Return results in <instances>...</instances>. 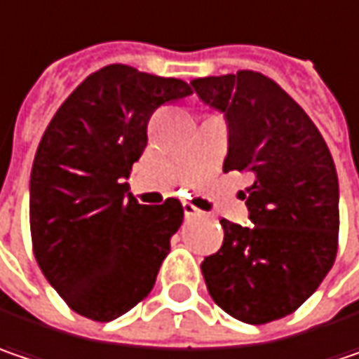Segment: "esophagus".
Listing matches in <instances>:
<instances>
[{"instance_id":"1","label":"esophagus","mask_w":359,"mask_h":359,"mask_svg":"<svg viewBox=\"0 0 359 359\" xmlns=\"http://www.w3.org/2000/svg\"><path fill=\"white\" fill-rule=\"evenodd\" d=\"M182 206H184V215H186V218H194L202 215V210H200V208H196V206L190 204V202H184Z\"/></svg>"}]
</instances>
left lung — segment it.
<instances>
[{
  "mask_svg": "<svg viewBox=\"0 0 359 359\" xmlns=\"http://www.w3.org/2000/svg\"><path fill=\"white\" fill-rule=\"evenodd\" d=\"M190 86L226 120L222 169L255 177L243 196L251 226L222 218V247L202 262L208 292L249 325L282 319L319 288L337 255L333 157L306 112L266 75L237 71Z\"/></svg>",
  "mask_w": 359,
  "mask_h": 359,
  "instance_id": "1",
  "label": "left lung"
}]
</instances>
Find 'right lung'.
<instances>
[{
    "mask_svg": "<svg viewBox=\"0 0 359 359\" xmlns=\"http://www.w3.org/2000/svg\"><path fill=\"white\" fill-rule=\"evenodd\" d=\"M192 93L173 77L108 65L73 91L40 139L30 173V233L48 284L79 315L118 319L151 292L182 226L180 200L139 204L128 175L147 124Z\"/></svg>",
    "mask_w": 359,
    "mask_h": 359,
    "instance_id": "1",
    "label": "right lung"
}]
</instances>
